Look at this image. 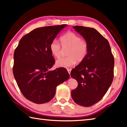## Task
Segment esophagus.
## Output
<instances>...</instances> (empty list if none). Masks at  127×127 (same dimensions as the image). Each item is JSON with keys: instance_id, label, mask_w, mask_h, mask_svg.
<instances>
[{"instance_id": "1", "label": "esophagus", "mask_w": 127, "mask_h": 127, "mask_svg": "<svg viewBox=\"0 0 127 127\" xmlns=\"http://www.w3.org/2000/svg\"><path fill=\"white\" fill-rule=\"evenodd\" d=\"M67 72H68V73L69 74L71 73V70H70V69H67Z\"/></svg>"}]
</instances>
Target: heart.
I'll return each instance as SVG.
<instances>
[{"mask_svg": "<svg viewBox=\"0 0 127 127\" xmlns=\"http://www.w3.org/2000/svg\"><path fill=\"white\" fill-rule=\"evenodd\" d=\"M61 45L64 47H69L67 53L68 56L62 57L56 61L58 67L68 68L77 63H80L87 56L88 44L85 40H81L80 36L75 32H68L60 37ZM50 50L55 57L59 58L61 55V45L57 40H54L50 44Z\"/></svg>", "mask_w": 127, "mask_h": 127, "instance_id": "heart-1", "label": "heart"}]
</instances>
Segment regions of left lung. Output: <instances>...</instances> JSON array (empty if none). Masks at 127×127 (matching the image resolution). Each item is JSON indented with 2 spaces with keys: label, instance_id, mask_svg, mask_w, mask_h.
I'll list each match as a JSON object with an SVG mask.
<instances>
[{
  "label": "left lung",
  "instance_id": "left-lung-1",
  "mask_svg": "<svg viewBox=\"0 0 127 127\" xmlns=\"http://www.w3.org/2000/svg\"><path fill=\"white\" fill-rule=\"evenodd\" d=\"M88 44L87 56L71 72L78 86L71 91L76 103L90 107L99 102L108 91L114 76V57L106 39L94 28L73 26Z\"/></svg>",
  "mask_w": 127,
  "mask_h": 127
}]
</instances>
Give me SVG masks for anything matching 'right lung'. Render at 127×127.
Returning a JSON list of instances; mask_svg holds the SVG:
<instances>
[{
  "label": "right lung",
  "instance_id": "1",
  "mask_svg": "<svg viewBox=\"0 0 127 127\" xmlns=\"http://www.w3.org/2000/svg\"><path fill=\"white\" fill-rule=\"evenodd\" d=\"M67 26L35 29L21 38L14 51V78L24 96L35 103L51 101L57 86L70 77L65 68L49 70L55 63L50 44Z\"/></svg>",
  "mask_w": 127,
  "mask_h": 127
}]
</instances>
